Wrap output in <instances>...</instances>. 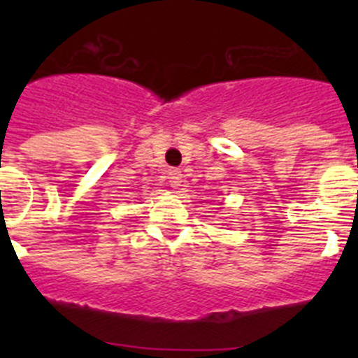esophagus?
I'll use <instances>...</instances> for the list:
<instances>
[{"label":"esophagus","instance_id":"esophagus-1","mask_svg":"<svg viewBox=\"0 0 358 358\" xmlns=\"http://www.w3.org/2000/svg\"><path fill=\"white\" fill-rule=\"evenodd\" d=\"M169 179L172 188H179L182 185V173L179 170H170L169 172Z\"/></svg>","mask_w":358,"mask_h":358}]
</instances>
